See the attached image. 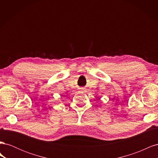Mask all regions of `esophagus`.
<instances>
[{
	"mask_svg": "<svg viewBox=\"0 0 158 158\" xmlns=\"http://www.w3.org/2000/svg\"><path fill=\"white\" fill-rule=\"evenodd\" d=\"M82 89H83V88H82Z\"/></svg>",
	"mask_w": 158,
	"mask_h": 158,
	"instance_id": "34e87169",
	"label": "esophagus"
}]
</instances>
